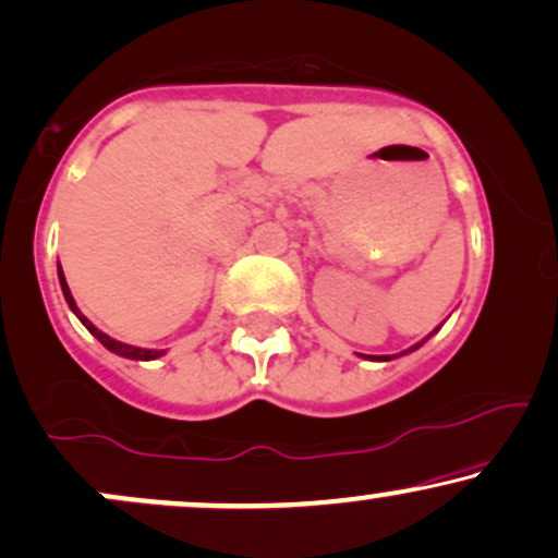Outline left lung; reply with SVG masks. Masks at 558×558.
Listing matches in <instances>:
<instances>
[{"instance_id":"1","label":"left lung","mask_w":558,"mask_h":558,"mask_svg":"<svg viewBox=\"0 0 558 558\" xmlns=\"http://www.w3.org/2000/svg\"><path fill=\"white\" fill-rule=\"evenodd\" d=\"M376 360H391V357H376Z\"/></svg>"}]
</instances>
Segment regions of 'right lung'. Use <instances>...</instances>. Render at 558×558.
I'll return each mask as SVG.
<instances>
[{"label":"right lung","mask_w":558,"mask_h":558,"mask_svg":"<svg viewBox=\"0 0 558 558\" xmlns=\"http://www.w3.org/2000/svg\"><path fill=\"white\" fill-rule=\"evenodd\" d=\"M59 284H62V292H64V300H68V305H70V311L75 313L77 318L83 320V326L85 329H88L90 333H94V337L98 339V342H101L104 347H107V350H111V352H117V355H122V357H130V360H154V357H161L163 355V350H143V347H133V344H122V342H117V339H111L109 333H104V331H98L94 324H90L88 318L83 316L81 311H77V305H75V300H72V294H70V287H68V281H64V274H62V268H59Z\"/></svg>","instance_id":"obj_1"}]
</instances>
